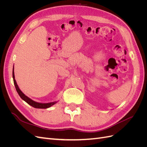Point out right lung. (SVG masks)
I'll return each mask as SVG.
<instances>
[{
  "instance_id": "add662e5",
  "label": "right lung",
  "mask_w": 147,
  "mask_h": 147,
  "mask_svg": "<svg viewBox=\"0 0 147 147\" xmlns=\"http://www.w3.org/2000/svg\"><path fill=\"white\" fill-rule=\"evenodd\" d=\"M13 82H14L15 86L16 88V90L18 92V94H19L21 98L24 100L26 102L30 105V106L33 107L34 108L36 109H48L49 107H50L52 105H55V104L57 103V101H55V102H48V103H40V102H37L33 100L32 99H31L29 98V97L27 96H26L24 93L21 91L20 88L18 87V85L17 84V83L15 80V74H14V65H13Z\"/></svg>"
}]
</instances>
